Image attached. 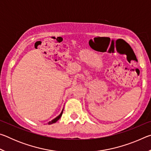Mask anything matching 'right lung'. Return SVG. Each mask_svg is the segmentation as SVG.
<instances>
[{
    "mask_svg": "<svg viewBox=\"0 0 151 151\" xmlns=\"http://www.w3.org/2000/svg\"><path fill=\"white\" fill-rule=\"evenodd\" d=\"M63 111H62V112H61V113L59 114V115H58V116H57L56 117L55 119H54L53 120H52V121H50V122H48V124H53V123H55L56 122H57V121H58V120L60 119V118L61 117V116H62V114H63Z\"/></svg>",
    "mask_w": 151,
    "mask_h": 151,
    "instance_id": "1",
    "label": "right lung"
}]
</instances>
